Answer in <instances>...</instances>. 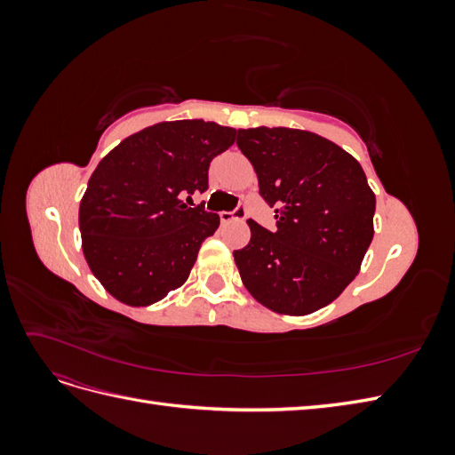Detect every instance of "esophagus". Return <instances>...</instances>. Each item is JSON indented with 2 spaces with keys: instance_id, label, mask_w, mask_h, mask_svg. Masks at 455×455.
Here are the masks:
<instances>
[{
  "instance_id": "1",
  "label": "esophagus",
  "mask_w": 455,
  "mask_h": 455,
  "mask_svg": "<svg viewBox=\"0 0 455 455\" xmlns=\"http://www.w3.org/2000/svg\"><path fill=\"white\" fill-rule=\"evenodd\" d=\"M244 216H246V209H244L243 204H241V206H237V209L233 211V212H226V211L220 212V220H222L224 224H228V222H233V220H243Z\"/></svg>"
}]
</instances>
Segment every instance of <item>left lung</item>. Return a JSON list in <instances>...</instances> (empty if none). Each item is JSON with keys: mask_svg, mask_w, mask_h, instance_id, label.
Here are the masks:
<instances>
[{"mask_svg": "<svg viewBox=\"0 0 455 455\" xmlns=\"http://www.w3.org/2000/svg\"><path fill=\"white\" fill-rule=\"evenodd\" d=\"M237 146L277 220L275 233L249 220L251 243L233 252L243 284L283 315L328 306L361 271L374 237L376 196L361 163L299 129H241Z\"/></svg>", "mask_w": 455, "mask_h": 455, "instance_id": "1", "label": "left lung"}]
</instances>
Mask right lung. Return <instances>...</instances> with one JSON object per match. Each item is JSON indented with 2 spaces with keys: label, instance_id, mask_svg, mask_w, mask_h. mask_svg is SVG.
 <instances>
[{
  "label": "right lung",
  "instance_id": "add662e5",
  "mask_svg": "<svg viewBox=\"0 0 455 455\" xmlns=\"http://www.w3.org/2000/svg\"><path fill=\"white\" fill-rule=\"evenodd\" d=\"M237 131L212 121H163L131 134L99 163L79 204L81 246L123 304H156L180 288L220 216L186 204L209 188V164Z\"/></svg>",
  "mask_w": 455,
  "mask_h": 455
}]
</instances>
